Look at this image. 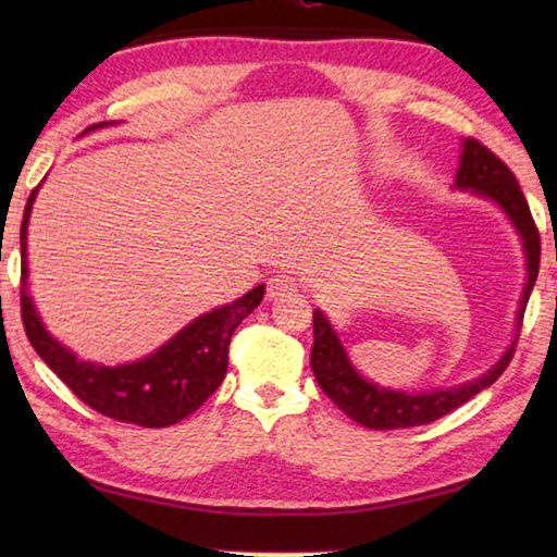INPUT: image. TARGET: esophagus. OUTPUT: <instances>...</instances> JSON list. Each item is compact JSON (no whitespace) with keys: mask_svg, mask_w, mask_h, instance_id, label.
Listing matches in <instances>:
<instances>
[{"mask_svg":"<svg viewBox=\"0 0 557 557\" xmlns=\"http://www.w3.org/2000/svg\"><path fill=\"white\" fill-rule=\"evenodd\" d=\"M292 292H297V280L289 277V275H275L268 280V297L277 299V297H285L292 295Z\"/></svg>","mask_w":557,"mask_h":557,"instance_id":"esophagus-1","label":"esophagus"}]
</instances>
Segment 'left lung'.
<instances>
[{
    "label": "left lung",
    "instance_id": "8db88e82",
    "mask_svg": "<svg viewBox=\"0 0 557 557\" xmlns=\"http://www.w3.org/2000/svg\"><path fill=\"white\" fill-rule=\"evenodd\" d=\"M455 188H459V191H471L474 196H482V199L496 203L498 209L504 211L506 219L511 221L518 238H521L525 256V285L516 312V336L513 342L508 344L504 356L498 358L492 369L479 375V379L451 385V388L418 393L395 391L373 383L366 379V375L358 373L351 358H348L342 338L336 334V329L329 322V317L322 309H314V346L312 356H309L314 379L322 385V391L329 398H332L348 418L356 420L358 425L363 428L400 430L435 422L442 414L457 410L459 405H465L467 400L474 398L476 393L488 388V385L506 371V366L511 363L513 358L528 297H531L535 277H539V228H535L531 209H528L525 196L521 191V186H518L516 176L511 174V169H508L494 152H488L482 143H476V139H465V143H461Z\"/></svg>",
    "mask_w": 557,
    "mask_h": 557
}]
</instances>
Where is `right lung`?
Wrapping results in <instances>:
<instances>
[{
	"instance_id": "right-lung-1",
	"label": "right lung",
	"mask_w": 557,
	"mask_h": 557,
	"mask_svg": "<svg viewBox=\"0 0 557 557\" xmlns=\"http://www.w3.org/2000/svg\"><path fill=\"white\" fill-rule=\"evenodd\" d=\"M106 125H112V122H100V125L88 127V132ZM36 194H39V186L26 201L22 233H18V240H22V319L36 354L83 403L112 420L143 428H169L199 410L223 383L225 371H228L231 336L235 326L260 305L265 285H258L235 301L196 317L157 351L137 358V361L120 366L83 361L69 346L49 334L29 295L26 233H29Z\"/></svg>"
}]
</instances>
